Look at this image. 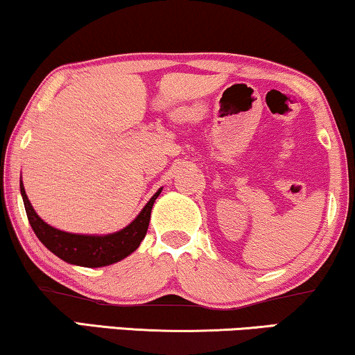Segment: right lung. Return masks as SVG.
<instances>
[{
	"mask_svg": "<svg viewBox=\"0 0 355 355\" xmlns=\"http://www.w3.org/2000/svg\"><path fill=\"white\" fill-rule=\"evenodd\" d=\"M21 196L24 201L26 213L31 227L39 237L46 248L55 254L58 259H62L67 263L80 267H105L111 263L119 262L131 255L139 245L142 239L146 237L147 227L150 221V211L154 206V201L160 195L162 188L155 191V195L147 201V205L142 208L141 213L137 214L132 223L123 227L121 231L111 232V234H73V232L60 231L57 227L51 226L44 221L42 218L35 213L33 205L26 195L22 180L19 183Z\"/></svg>",
	"mask_w": 355,
	"mask_h": 355,
	"instance_id": "right-lung-1",
	"label": "right lung"
}]
</instances>
